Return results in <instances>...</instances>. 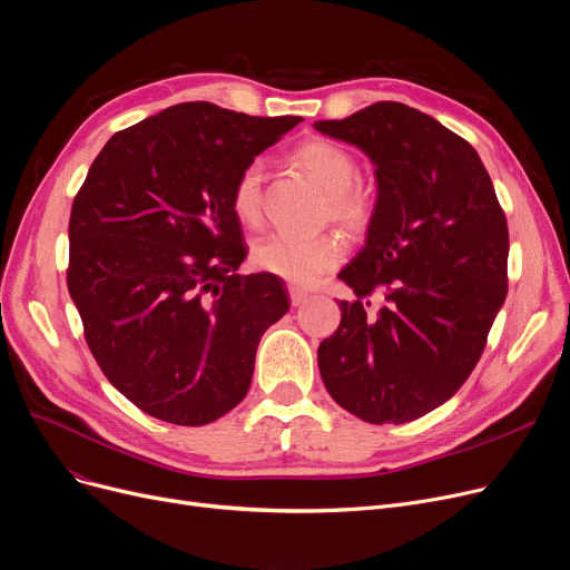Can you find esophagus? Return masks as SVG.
<instances>
[{
    "mask_svg": "<svg viewBox=\"0 0 570 570\" xmlns=\"http://www.w3.org/2000/svg\"><path fill=\"white\" fill-rule=\"evenodd\" d=\"M288 295H291V305L293 307H301V305H305L309 301V293L303 291V288H297V286H288Z\"/></svg>",
    "mask_w": 570,
    "mask_h": 570,
    "instance_id": "esophagus-1",
    "label": "esophagus"
}]
</instances>
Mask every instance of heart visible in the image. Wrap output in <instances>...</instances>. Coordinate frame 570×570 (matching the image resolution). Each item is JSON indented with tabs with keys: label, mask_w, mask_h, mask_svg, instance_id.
<instances>
[{
	"label": "heart",
	"mask_w": 570,
	"mask_h": 570,
	"mask_svg": "<svg viewBox=\"0 0 570 570\" xmlns=\"http://www.w3.org/2000/svg\"><path fill=\"white\" fill-rule=\"evenodd\" d=\"M293 161L316 187L327 194V217L351 235H363L372 222V203L365 191L355 189L357 164L337 142L312 138L295 147ZM263 170L249 164L237 175L230 191V209L243 226L261 222ZM342 258V245L335 235L293 237L269 233L252 247V263L261 273L275 275L291 284H309L335 267Z\"/></svg>",
	"instance_id": "1"
}]
</instances>
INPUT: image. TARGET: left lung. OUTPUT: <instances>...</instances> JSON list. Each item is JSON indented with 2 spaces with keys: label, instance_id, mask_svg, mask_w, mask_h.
<instances>
[{
  "label": "left lung",
  "instance_id": "8db88e82",
  "mask_svg": "<svg viewBox=\"0 0 570 570\" xmlns=\"http://www.w3.org/2000/svg\"><path fill=\"white\" fill-rule=\"evenodd\" d=\"M314 129L363 149L376 177L365 247L340 273L357 301L318 346L321 379L365 423L415 421L481 361L508 293L505 215L475 149L421 110L379 101ZM372 292L386 305L367 320Z\"/></svg>",
  "mask_w": 570,
  "mask_h": 570
}]
</instances>
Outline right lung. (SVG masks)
Returning <instances> with one entry per match:
<instances>
[{"mask_svg": "<svg viewBox=\"0 0 570 570\" xmlns=\"http://www.w3.org/2000/svg\"><path fill=\"white\" fill-rule=\"evenodd\" d=\"M301 117L179 104L117 131L69 219L71 301L106 379L147 415L200 428L245 400L288 312L275 275H237V175Z\"/></svg>", "mask_w": 570, "mask_h": 570, "instance_id": "1", "label": "right lung"}]
</instances>
